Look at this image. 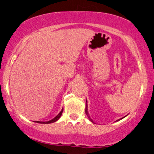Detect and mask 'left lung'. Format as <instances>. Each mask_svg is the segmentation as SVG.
<instances>
[{
  "mask_svg": "<svg viewBox=\"0 0 154 154\" xmlns=\"http://www.w3.org/2000/svg\"><path fill=\"white\" fill-rule=\"evenodd\" d=\"M85 113H86V115H87V116H88V119H89L90 121H91L92 123H94V122L92 121V119H91V118H90V115H89V113H88V101H87V100H86V103H85ZM125 117H126V116H125L123 117V118H121V119H119V120H117V121H116H116H121V119H124V118H125Z\"/></svg>",
  "mask_w": 154,
  "mask_h": 154,
  "instance_id": "obj_1",
  "label": "left lung"
}]
</instances>
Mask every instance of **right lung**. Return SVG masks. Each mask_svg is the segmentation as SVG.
<instances>
[{
  "label": "right lung",
  "instance_id": "right-lung-1",
  "mask_svg": "<svg viewBox=\"0 0 154 154\" xmlns=\"http://www.w3.org/2000/svg\"><path fill=\"white\" fill-rule=\"evenodd\" d=\"M63 110H64V109H62V110H61L60 112L59 113V114L57 115L54 118V119L50 120V121H33V122H35V123H41V124H48V123H54V122H56L57 121H58V120L60 119V118L61 117V116H62V114Z\"/></svg>",
  "mask_w": 154,
  "mask_h": 154
}]
</instances>
